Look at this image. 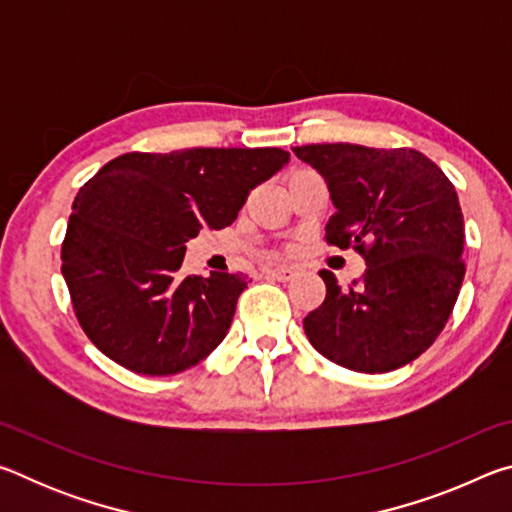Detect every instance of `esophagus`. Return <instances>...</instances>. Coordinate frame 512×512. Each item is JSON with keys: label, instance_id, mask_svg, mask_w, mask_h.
Wrapping results in <instances>:
<instances>
[{"label": "esophagus", "instance_id": "34e87169", "mask_svg": "<svg viewBox=\"0 0 512 512\" xmlns=\"http://www.w3.org/2000/svg\"><path fill=\"white\" fill-rule=\"evenodd\" d=\"M266 275H271L273 280L277 282H289L296 271H293L291 266H275V268H266Z\"/></svg>", "mask_w": 512, "mask_h": 512}]
</instances>
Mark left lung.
Returning <instances> with one entry per match:
<instances>
[{"instance_id":"8db88e82","label":"left lung","mask_w":512,"mask_h":512,"mask_svg":"<svg viewBox=\"0 0 512 512\" xmlns=\"http://www.w3.org/2000/svg\"><path fill=\"white\" fill-rule=\"evenodd\" d=\"M293 153L329 189V244L366 259L361 287L341 291L320 271L327 296L305 334L325 359L377 375L406 366L443 332L461 291L463 212L443 169L413 149L307 144Z\"/></svg>"}]
</instances>
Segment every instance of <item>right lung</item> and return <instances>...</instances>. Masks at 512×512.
<instances>
[{"label": "right lung", "instance_id": "add662e5", "mask_svg": "<svg viewBox=\"0 0 512 512\" xmlns=\"http://www.w3.org/2000/svg\"><path fill=\"white\" fill-rule=\"evenodd\" d=\"M282 149L124 153L74 198L63 277L88 339L119 366L167 377L203 361L235 316L244 275H185L187 241L237 219Z\"/></svg>", "mask_w": 512, "mask_h": 512}]
</instances>
